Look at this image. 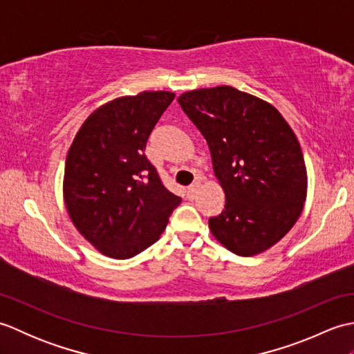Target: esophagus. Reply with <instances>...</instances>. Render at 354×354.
<instances>
[{"mask_svg": "<svg viewBox=\"0 0 354 354\" xmlns=\"http://www.w3.org/2000/svg\"><path fill=\"white\" fill-rule=\"evenodd\" d=\"M198 187H199V183H198V181H196V183H193L192 185L187 187V196H189V198H193V196H194V193H196V190H198Z\"/></svg>", "mask_w": 354, "mask_h": 354, "instance_id": "esophagus-1", "label": "esophagus"}]
</instances>
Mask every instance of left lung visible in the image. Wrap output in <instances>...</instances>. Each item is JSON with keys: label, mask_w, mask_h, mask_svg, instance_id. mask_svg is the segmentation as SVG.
Instances as JSON below:
<instances>
[{"label": "left lung", "mask_w": 354, "mask_h": 354, "mask_svg": "<svg viewBox=\"0 0 354 354\" xmlns=\"http://www.w3.org/2000/svg\"><path fill=\"white\" fill-rule=\"evenodd\" d=\"M178 102L207 140L227 198L208 221L213 236L242 257L266 251L288 234L306 201L295 133L272 104L231 86L194 89Z\"/></svg>", "instance_id": "left-lung-1"}]
</instances>
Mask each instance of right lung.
Returning <instances> with one entry per match:
<instances>
[{
  "instance_id": "1",
  "label": "right lung",
  "mask_w": 354,
  "mask_h": 354,
  "mask_svg": "<svg viewBox=\"0 0 354 354\" xmlns=\"http://www.w3.org/2000/svg\"><path fill=\"white\" fill-rule=\"evenodd\" d=\"M175 99L145 91L115 99L82 124L65 162L64 198L74 227L112 259L155 243L181 198L145 155L150 132Z\"/></svg>"
}]
</instances>
